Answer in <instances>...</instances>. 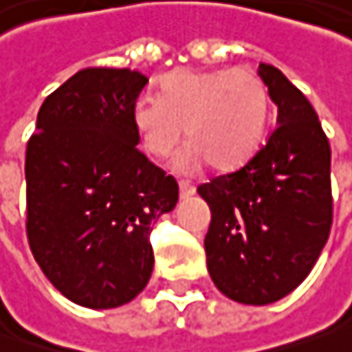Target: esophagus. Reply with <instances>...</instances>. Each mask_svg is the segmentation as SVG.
I'll use <instances>...</instances> for the list:
<instances>
[{"mask_svg":"<svg viewBox=\"0 0 352 352\" xmlns=\"http://www.w3.org/2000/svg\"><path fill=\"white\" fill-rule=\"evenodd\" d=\"M178 186H180V198H190V196H194V192H196V188H194L190 182H184V180H180Z\"/></svg>","mask_w":352,"mask_h":352,"instance_id":"1","label":"esophagus"}]
</instances>
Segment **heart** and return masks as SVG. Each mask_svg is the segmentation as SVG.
<instances>
[{"label": "heart", "mask_w": 352, "mask_h": 352, "mask_svg": "<svg viewBox=\"0 0 352 352\" xmlns=\"http://www.w3.org/2000/svg\"><path fill=\"white\" fill-rule=\"evenodd\" d=\"M268 113L266 84L250 67L176 69L160 80L158 100L140 96L134 102L132 126L154 158L170 156L186 134L190 144L176 158L178 168L192 170L206 160L226 172L254 154Z\"/></svg>", "instance_id": "obj_1"}]
</instances>
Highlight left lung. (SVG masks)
<instances>
[{"mask_svg": "<svg viewBox=\"0 0 352 352\" xmlns=\"http://www.w3.org/2000/svg\"><path fill=\"white\" fill-rule=\"evenodd\" d=\"M276 128L239 170L198 186L212 220L204 239L216 289L242 305H270L313 270L333 224L331 146L318 116L287 76L261 63Z\"/></svg>", "mask_w": 352, "mask_h": 352, "instance_id": "obj_1", "label": "left lung"}]
</instances>
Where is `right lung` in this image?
<instances>
[{"instance_id": "add662e5", "label": "right lung", "mask_w": 352, "mask_h": 352, "mask_svg": "<svg viewBox=\"0 0 352 352\" xmlns=\"http://www.w3.org/2000/svg\"><path fill=\"white\" fill-rule=\"evenodd\" d=\"M148 78L86 67L52 91L25 150L28 240L47 280L86 309L136 298L154 268L150 232L178 184L138 150L132 106Z\"/></svg>"}]
</instances>
